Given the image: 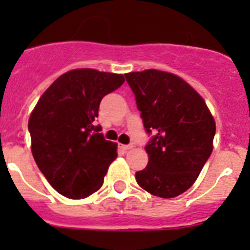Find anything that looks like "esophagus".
<instances>
[{
  "mask_svg": "<svg viewBox=\"0 0 250 250\" xmlns=\"http://www.w3.org/2000/svg\"><path fill=\"white\" fill-rule=\"evenodd\" d=\"M132 147V145H120V149L124 150V151H126V150H130Z\"/></svg>",
  "mask_w": 250,
  "mask_h": 250,
  "instance_id": "esophagus-1",
  "label": "esophagus"
}]
</instances>
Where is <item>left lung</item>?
<instances>
[{"instance_id":"8db88e82","label":"left lung","mask_w":250,"mask_h":250,"mask_svg":"<svg viewBox=\"0 0 250 250\" xmlns=\"http://www.w3.org/2000/svg\"><path fill=\"white\" fill-rule=\"evenodd\" d=\"M125 77L145 130L154 134L136 182L152 195L175 198L195 183L210 156L215 121L202 96L176 75L151 68Z\"/></svg>"}]
</instances>
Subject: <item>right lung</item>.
Returning a JSON list of instances; mask_svg holds the SVG:
<instances>
[{"mask_svg": "<svg viewBox=\"0 0 250 250\" xmlns=\"http://www.w3.org/2000/svg\"><path fill=\"white\" fill-rule=\"evenodd\" d=\"M123 75L76 68L61 75L37 101L28 120L31 151L57 193L83 199L98 191L116 159V144L95 125L105 95L119 89Z\"/></svg>", "mask_w": 250, "mask_h": 250, "instance_id": "obj_1", "label": "right lung"}]
</instances>
